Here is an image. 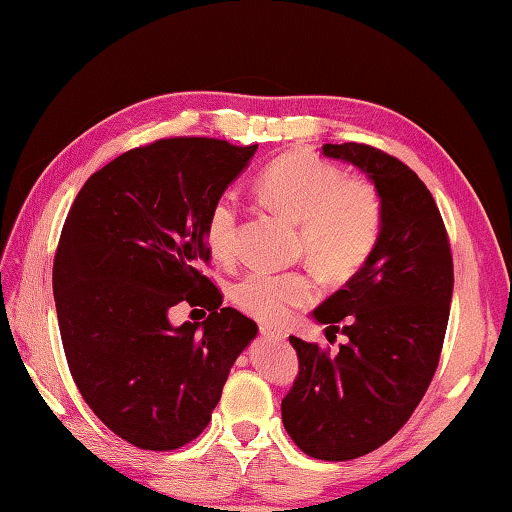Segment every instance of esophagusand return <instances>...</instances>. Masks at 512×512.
<instances>
[{
  "mask_svg": "<svg viewBox=\"0 0 512 512\" xmlns=\"http://www.w3.org/2000/svg\"><path fill=\"white\" fill-rule=\"evenodd\" d=\"M259 332H262V336H266V339H277V341L286 339V334H284V332H281V330H275V328H270V325H262V328H259Z\"/></svg>",
  "mask_w": 512,
  "mask_h": 512,
  "instance_id": "1",
  "label": "esophagus"
}]
</instances>
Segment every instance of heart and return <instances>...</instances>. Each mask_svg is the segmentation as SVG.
<instances>
[{
  "label": "heart",
  "instance_id": "heart-1",
  "mask_svg": "<svg viewBox=\"0 0 512 512\" xmlns=\"http://www.w3.org/2000/svg\"><path fill=\"white\" fill-rule=\"evenodd\" d=\"M255 191L268 209L299 224V248L328 279H347L372 257L383 231V202L361 178L306 151H292L266 165ZM209 253L228 262L237 248V200L231 191L217 195L204 220ZM235 306L264 323H281L317 295L314 281L301 273H248L233 286Z\"/></svg>",
  "mask_w": 512,
  "mask_h": 512
}]
</instances>
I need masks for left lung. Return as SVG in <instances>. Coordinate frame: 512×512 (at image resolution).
I'll list each match as a JSON object with an SVG mask.
<instances>
[{
  "mask_svg": "<svg viewBox=\"0 0 512 512\" xmlns=\"http://www.w3.org/2000/svg\"><path fill=\"white\" fill-rule=\"evenodd\" d=\"M367 173L383 202V231L365 266L312 312L343 332L332 354L290 336L299 374L281 400L288 436L310 458L345 462L394 438L440 361L453 295V257L436 200L405 162L376 147L323 145Z\"/></svg>",
  "mask_w": 512,
  "mask_h": 512,
  "instance_id": "left-lung-1",
  "label": "left lung"
}]
</instances>
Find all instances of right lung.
I'll return each instance as SVG.
<instances>
[{"instance_id": "obj_1", "label": "right lung", "mask_w": 512, "mask_h": 512, "mask_svg": "<svg viewBox=\"0 0 512 512\" xmlns=\"http://www.w3.org/2000/svg\"><path fill=\"white\" fill-rule=\"evenodd\" d=\"M255 151L184 136L129 149L92 173L65 217L52 290L70 374L96 418L138 449L198 438L257 336L200 273L209 206ZM178 302L210 317L176 329Z\"/></svg>"}]
</instances>
